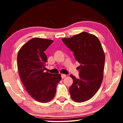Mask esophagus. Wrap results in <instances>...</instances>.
<instances>
[{
	"label": "esophagus",
	"instance_id": "34e87169",
	"mask_svg": "<svg viewBox=\"0 0 123 123\" xmlns=\"http://www.w3.org/2000/svg\"><path fill=\"white\" fill-rule=\"evenodd\" d=\"M66 77V75L64 74H61V78L62 79H63V78H65Z\"/></svg>",
	"mask_w": 123,
	"mask_h": 123
}]
</instances>
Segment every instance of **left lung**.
<instances>
[{
    "mask_svg": "<svg viewBox=\"0 0 123 123\" xmlns=\"http://www.w3.org/2000/svg\"><path fill=\"white\" fill-rule=\"evenodd\" d=\"M62 40L80 63L79 78L70 75L74 80L69 88L71 97L78 103L88 100L103 81L105 56L101 43L96 36L85 32Z\"/></svg>",
    "mask_w": 123,
    "mask_h": 123,
    "instance_id": "8db88e82",
    "label": "left lung"
}]
</instances>
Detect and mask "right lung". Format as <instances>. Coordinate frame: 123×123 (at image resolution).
Here are the masks:
<instances>
[{
  "label": "right lung",
  "instance_id": "obj_1",
  "mask_svg": "<svg viewBox=\"0 0 123 123\" xmlns=\"http://www.w3.org/2000/svg\"><path fill=\"white\" fill-rule=\"evenodd\" d=\"M53 41L33 38L23 45L17 54L20 79L28 93L36 100L47 103L56 93L60 74L44 72L48 59L44 53Z\"/></svg>",
  "mask_w": 123,
  "mask_h": 123
}]
</instances>
